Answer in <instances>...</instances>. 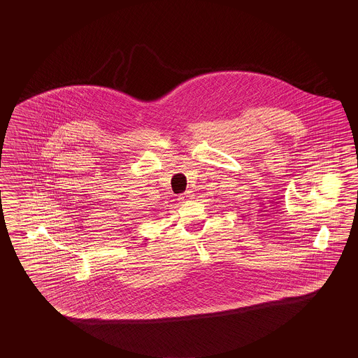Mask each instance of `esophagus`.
Instances as JSON below:
<instances>
[{
  "label": "esophagus",
  "instance_id": "esophagus-1",
  "mask_svg": "<svg viewBox=\"0 0 358 358\" xmlns=\"http://www.w3.org/2000/svg\"><path fill=\"white\" fill-rule=\"evenodd\" d=\"M192 198H193V195L190 194L189 192H186V193H184V194L180 195L178 201H180L181 203H185V202H189Z\"/></svg>",
  "mask_w": 358,
  "mask_h": 358
}]
</instances>
